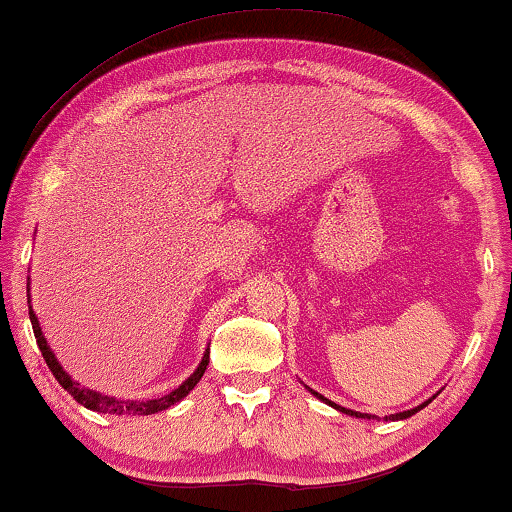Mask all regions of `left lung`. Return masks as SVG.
<instances>
[{
    "instance_id": "left-lung-1",
    "label": "left lung",
    "mask_w": 512,
    "mask_h": 512,
    "mask_svg": "<svg viewBox=\"0 0 512 512\" xmlns=\"http://www.w3.org/2000/svg\"><path fill=\"white\" fill-rule=\"evenodd\" d=\"M307 389H310V387H307ZM312 391V389H310ZM312 394L314 396H317V398H321V401H324V403H328V405H333V408L335 410H340V412H345V415H352V417H361V419H377L375 415H363V412H356V410H347V408H342V405H335L333 401H328V398H324V396H321V394H317V391H312ZM433 398H436V396H433ZM431 403V398H429V401H424L422 405H417V408H412V410H405V412H396V415H389V417H384V419H387V422H396V419H408V417H412V415H415V412H419V410H422V408H426V405H429Z\"/></svg>"
}]
</instances>
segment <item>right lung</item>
<instances>
[{"instance_id":"1","label":"right lung","mask_w":512,"mask_h":512,"mask_svg":"<svg viewBox=\"0 0 512 512\" xmlns=\"http://www.w3.org/2000/svg\"><path fill=\"white\" fill-rule=\"evenodd\" d=\"M27 286H30V284H27ZM30 321H32L34 338H37V345L41 349V356H44L46 366L51 368L55 380L62 384V389L69 391V394L74 396L76 403H81L83 408H88L93 412H102V415H156V412H160V410L172 408V405H177L181 398L188 396V391H191L195 384L200 382V377L205 375V370L209 366V349H205V356H202L200 366L193 370V375L188 377L184 384H179V387L170 391V394H165L160 398H151V401H128V398L104 396V394H97V391H93V389L81 387L79 382L72 380V375H67L65 370H62L58 359H55V354L51 352V347H48L44 333H41L39 319H37V314H34L32 305H30Z\"/></svg>"}]
</instances>
